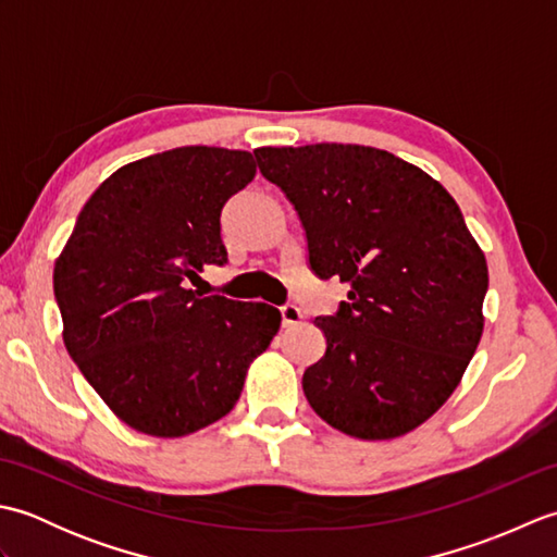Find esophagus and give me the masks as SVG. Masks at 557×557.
<instances>
[{"mask_svg":"<svg viewBox=\"0 0 557 557\" xmlns=\"http://www.w3.org/2000/svg\"><path fill=\"white\" fill-rule=\"evenodd\" d=\"M280 315H282V327L299 325V323H301V318H304V313H301L299 306H294V304L280 306Z\"/></svg>","mask_w":557,"mask_h":557,"instance_id":"1","label":"esophagus"}]
</instances>
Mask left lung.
I'll list each match as a JSON object with an SVG mask.
<instances>
[{
  "label": "left lung",
  "mask_w": 557,
  "mask_h": 557,
  "mask_svg": "<svg viewBox=\"0 0 557 557\" xmlns=\"http://www.w3.org/2000/svg\"><path fill=\"white\" fill-rule=\"evenodd\" d=\"M306 232L309 268L349 282L318 315L325 354L304 395L333 429L387 441L455 393L483 333L488 265L455 198L423 170L369 146L258 148Z\"/></svg>",
  "instance_id": "left-lung-1"
}]
</instances>
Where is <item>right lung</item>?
<instances>
[{
    "instance_id": "right-lung-1",
    "label": "right lung",
    "mask_w": 557,
    "mask_h": 557,
    "mask_svg": "<svg viewBox=\"0 0 557 557\" xmlns=\"http://www.w3.org/2000/svg\"><path fill=\"white\" fill-rule=\"evenodd\" d=\"M256 176L246 150L184 146L124 164L78 212L54 263L69 357L132 429L215 423L280 330L275 306L186 289L227 263L222 208Z\"/></svg>"
}]
</instances>
